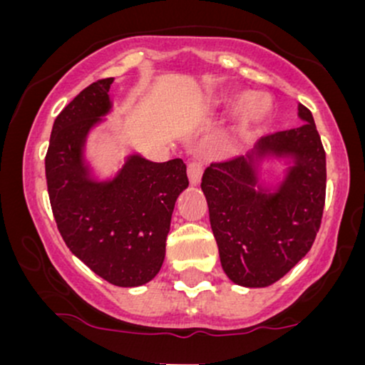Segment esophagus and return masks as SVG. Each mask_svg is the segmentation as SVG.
<instances>
[{
  "mask_svg": "<svg viewBox=\"0 0 365 365\" xmlns=\"http://www.w3.org/2000/svg\"><path fill=\"white\" fill-rule=\"evenodd\" d=\"M187 173L190 182L195 185V183L200 182V177H202V165L199 161H190L187 165Z\"/></svg>",
  "mask_w": 365,
  "mask_h": 365,
  "instance_id": "34e87169",
  "label": "esophagus"
}]
</instances>
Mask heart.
<instances>
[{"label": "heart", "instance_id": "b5f03b06", "mask_svg": "<svg viewBox=\"0 0 365 365\" xmlns=\"http://www.w3.org/2000/svg\"><path fill=\"white\" fill-rule=\"evenodd\" d=\"M273 115V103L264 94H249L238 104L235 132L240 137H249L261 130Z\"/></svg>", "mask_w": 365, "mask_h": 365}]
</instances>
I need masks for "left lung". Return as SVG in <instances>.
<instances>
[{
    "label": "left lung",
    "mask_w": 365,
    "mask_h": 365,
    "mask_svg": "<svg viewBox=\"0 0 365 365\" xmlns=\"http://www.w3.org/2000/svg\"><path fill=\"white\" fill-rule=\"evenodd\" d=\"M304 123L261 137L252 154L211 163L202 175L209 221L223 271L233 283L269 287L311 250L326 199V153L312 113L299 104ZM293 157L274 195L255 188L257 156Z\"/></svg>",
    "instance_id": "1"
}]
</instances>
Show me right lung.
Wrapping results in <instances>:
<instances>
[{
	"label": "right lung",
	"mask_w": 365,
	"mask_h": 365,
	"mask_svg": "<svg viewBox=\"0 0 365 365\" xmlns=\"http://www.w3.org/2000/svg\"><path fill=\"white\" fill-rule=\"evenodd\" d=\"M113 78L86 87L56 116L46 153L53 216L66 247L116 287L150 282L165 261L175 200L188 187L182 159L153 163L130 156L118 177L94 182L82 148L91 127L111 108Z\"/></svg>",
	"instance_id": "right-lung-1"
}]
</instances>
